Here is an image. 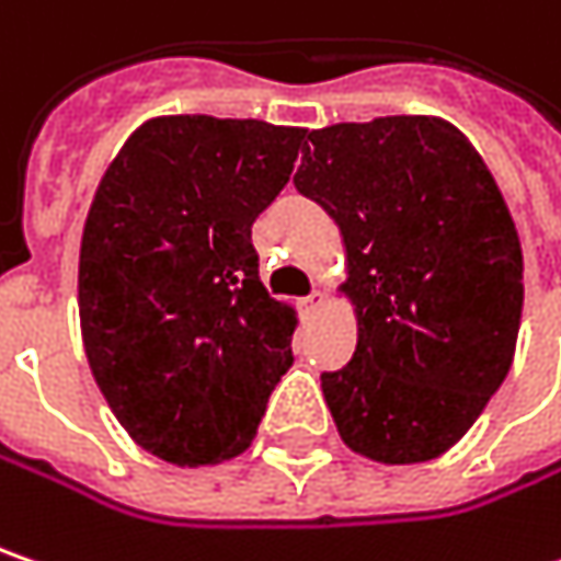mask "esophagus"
<instances>
[{"instance_id":"1","label":"esophagus","mask_w":561,"mask_h":561,"mask_svg":"<svg viewBox=\"0 0 561 561\" xmlns=\"http://www.w3.org/2000/svg\"><path fill=\"white\" fill-rule=\"evenodd\" d=\"M299 306H302V312H316V309H322L324 306V294H309L306 299H299Z\"/></svg>"}]
</instances>
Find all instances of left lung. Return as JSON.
Here are the masks:
<instances>
[{"instance_id": "left-lung-1", "label": "left lung", "mask_w": 561, "mask_h": 561, "mask_svg": "<svg viewBox=\"0 0 561 561\" xmlns=\"http://www.w3.org/2000/svg\"><path fill=\"white\" fill-rule=\"evenodd\" d=\"M296 188L337 224L353 359L324 373L344 445L378 463L445 455L505 381L524 306L520 239L461 128L378 116L309 131Z\"/></svg>"}]
</instances>
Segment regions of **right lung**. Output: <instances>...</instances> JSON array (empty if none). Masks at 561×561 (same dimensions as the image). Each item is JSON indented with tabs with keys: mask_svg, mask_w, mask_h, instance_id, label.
Instances as JSON below:
<instances>
[{
	"mask_svg": "<svg viewBox=\"0 0 561 561\" xmlns=\"http://www.w3.org/2000/svg\"><path fill=\"white\" fill-rule=\"evenodd\" d=\"M306 128L157 116L100 180L78 259L88 366L135 445L180 467L242 455L294 363L296 309L259 277L252 224Z\"/></svg>",
	"mask_w": 561,
	"mask_h": 561,
	"instance_id": "1",
	"label": "right lung"
}]
</instances>
